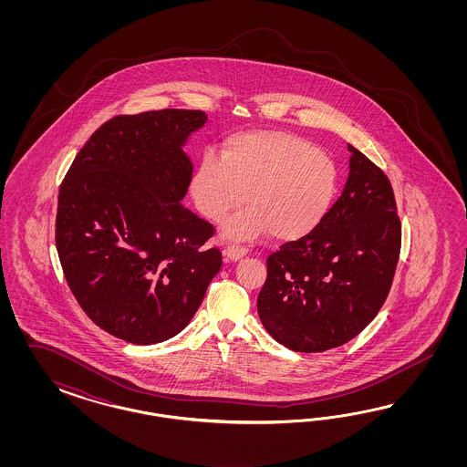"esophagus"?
<instances>
[{"label": "esophagus", "mask_w": 467, "mask_h": 467, "mask_svg": "<svg viewBox=\"0 0 467 467\" xmlns=\"http://www.w3.org/2000/svg\"><path fill=\"white\" fill-rule=\"evenodd\" d=\"M246 254H248V248H244V246H241V244H229V246H226V250H224V254H226L229 260H233V262L240 260V258H243Z\"/></svg>", "instance_id": "obj_1"}]
</instances>
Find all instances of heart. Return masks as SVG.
Here are the masks:
<instances>
[{"instance_id":"obj_1","label":"heart","mask_w":467,"mask_h":467,"mask_svg":"<svg viewBox=\"0 0 467 467\" xmlns=\"http://www.w3.org/2000/svg\"><path fill=\"white\" fill-rule=\"evenodd\" d=\"M198 213L219 223L243 205L224 233L252 240L269 231L275 240L308 236L322 224L337 193V168L310 140L287 131H244L229 137L223 159L207 152L190 178Z\"/></svg>"}]
</instances>
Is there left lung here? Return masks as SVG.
Wrapping results in <instances>:
<instances>
[{"mask_svg":"<svg viewBox=\"0 0 467 467\" xmlns=\"http://www.w3.org/2000/svg\"><path fill=\"white\" fill-rule=\"evenodd\" d=\"M342 195L308 236L267 258L256 308L270 336L297 353L356 337L389 296L400 219L387 174L353 145Z\"/></svg>","mask_w":467,"mask_h":467,"instance_id":"8db88e82","label":"left lung"}]
</instances>
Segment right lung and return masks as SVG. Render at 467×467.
Returning <instances> with one entry per match:
<instances>
[{
    "label": "right lung",
    "instance_id": "1",
    "mask_svg": "<svg viewBox=\"0 0 467 467\" xmlns=\"http://www.w3.org/2000/svg\"><path fill=\"white\" fill-rule=\"evenodd\" d=\"M207 114L161 109L100 125L59 186L57 250L87 317L118 339L156 344L182 332L223 265L203 248L213 226L182 205L183 152Z\"/></svg>",
    "mask_w": 467,
    "mask_h": 467
}]
</instances>
